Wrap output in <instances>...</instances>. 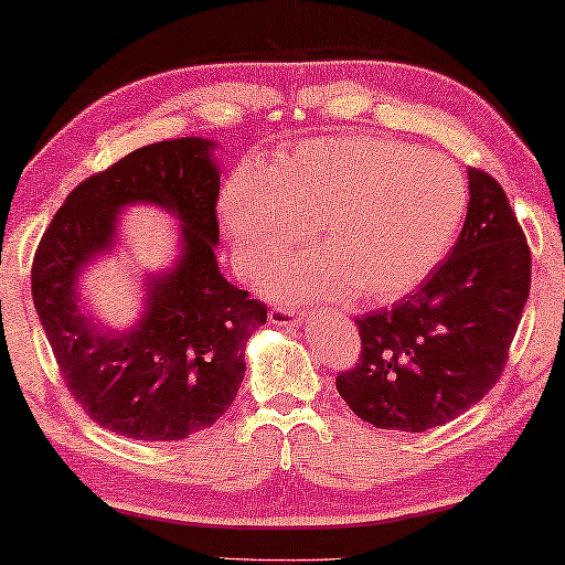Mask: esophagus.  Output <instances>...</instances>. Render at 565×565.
<instances>
[{
	"label": "esophagus",
	"mask_w": 565,
	"mask_h": 565,
	"mask_svg": "<svg viewBox=\"0 0 565 565\" xmlns=\"http://www.w3.org/2000/svg\"><path fill=\"white\" fill-rule=\"evenodd\" d=\"M270 322L273 326H295V322H300V312H295L290 308H270Z\"/></svg>",
	"instance_id": "34e87169"
}]
</instances>
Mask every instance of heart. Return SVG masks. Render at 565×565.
Listing matches in <instances>:
<instances>
[{
    "mask_svg": "<svg viewBox=\"0 0 565 565\" xmlns=\"http://www.w3.org/2000/svg\"><path fill=\"white\" fill-rule=\"evenodd\" d=\"M468 212L448 157L377 135H332L247 162L225 182L220 220L247 275L270 273L310 227L318 253L273 277L280 298L393 302L446 260Z\"/></svg>",
    "mask_w": 565,
    "mask_h": 565,
    "instance_id": "obj_1",
    "label": "heart"
}]
</instances>
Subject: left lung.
I'll return each instance as SVG.
<instances>
[{"label": "left lung", "instance_id": "left-lung-1", "mask_svg": "<svg viewBox=\"0 0 565 565\" xmlns=\"http://www.w3.org/2000/svg\"><path fill=\"white\" fill-rule=\"evenodd\" d=\"M468 190L463 230L446 260L393 308L355 320L360 363L335 385L375 428L446 425L505 367L531 292V249L498 180L470 168Z\"/></svg>", "mask_w": 565, "mask_h": 565}]
</instances>
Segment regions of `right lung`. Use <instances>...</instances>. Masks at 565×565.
I'll return each instance as SVG.
<instances>
[{
    "instance_id": "1",
    "label": "right lung",
    "mask_w": 565,
    "mask_h": 565,
    "mask_svg": "<svg viewBox=\"0 0 565 565\" xmlns=\"http://www.w3.org/2000/svg\"><path fill=\"white\" fill-rule=\"evenodd\" d=\"M215 142L180 137L140 147L74 188L42 235L32 298L62 381L102 428L132 440H182L233 405L245 345L265 326V302L222 277ZM157 204L178 216L183 253L148 278L143 318L122 333L84 316V267L116 244L118 210Z\"/></svg>"
}]
</instances>
